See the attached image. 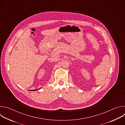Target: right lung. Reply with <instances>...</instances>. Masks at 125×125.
<instances>
[{
    "label": "right lung",
    "mask_w": 125,
    "mask_h": 125,
    "mask_svg": "<svg viewBox=\"0 0 125 125\" xmlns=\"http://www.w3.org/2000/svg\"><path fill=\"white\" fill-rule=\"evenodd\" d=\"M41 88H39V89H38V90H30V91H38V90H40Z\"/></svg>",
    "instance_id": "1"
}]
</instances>
